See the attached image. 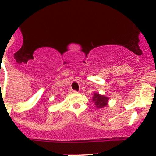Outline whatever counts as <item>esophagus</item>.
I'll return each mask as SVG.
<instances>
[{
    "label": "esophagus",
    "instance_id": "1",
    "mask_svg": "<svg viewBox=\"0 0 156 156\" xmlns=\"http://www.w3.org/2000/svg\"><path fill=\"white\" fill-rule=\"evenodd\" d=\"M72 92L73 93H77L78 92H77V91H76V90H73V91H72Z\"/></svg>",
    "mask_w": 156,
    "mask_h": 156
}]
</instances>
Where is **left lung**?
Masks as SVG:
<instances>
[{
	"label": "left lung",
	"instance_id": "1",
	"mask_svg": "<svg viewBox=\"0 0 156 156\" xmlns=\"http://www.w3.org/2000/svg\"><path fill=\"white\" fill-rule=\"evenodd\" d=\"M109 98L103 94H99V93L94 92L93 94L92 102L94 103V106L96 108L101 109L104 108L108 105Z\"/></svg>",
	"mask_w": 156,
	"mask_h": 156
}]
</instances>
